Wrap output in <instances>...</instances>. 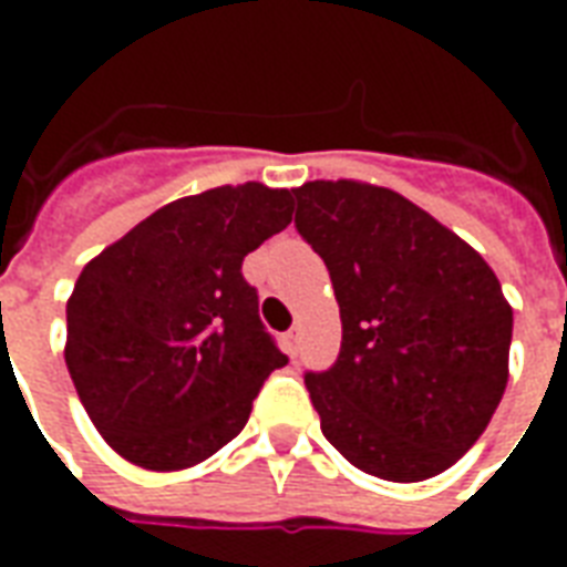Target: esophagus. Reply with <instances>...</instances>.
Returning a JSON list of instances; mask_svg holds the SVG:
<instances>
[{"label":"esophagus","instance_id":"obj_1","mask_svg":"<svg viewBox=\"0 0 567 567\" xmlns=\"http://www.w3.org/2000/svg\"><path fill=\"white\" fill-rule=\"evenodd\" d=\"M300 328H291V331L285 333V349H288V355H297L300 352Z\"/></svg>","mask_w":567,"mask_h":567}]
</instances>
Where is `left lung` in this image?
I'll return each instance as SVG.
<instances>
[{"label":"left lung","mask_w":567,"mask_h":567,"mask_svg":"<svg viewBox=\"0 0 567 567\" xmlns=\"http://www.w3.org/2000/svg\"><path fill=\"white\" fill-rule=\"evenodd\" d=\"M297 230L331 272L343 343L307 373L321 434L392 483L443 474L486 431L511 377L513 309L480 251L389 187H295Z\"/></svg>","instance_id":"8db88e82"}]
</instances>
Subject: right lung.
<instances>
[{"label": "right lung", "instance_id": "1", "mask_svg": "<svg viewBox=\"0 0 567 567\" xmlns=\"http://www.w3.org/2000/svg\"><path fill=\"white\" fill-rule=\"evenodd\" d=\"M291 212L285 187H212L166 203L81 270L63 355L121 458L185 471L246 427L264 380L288 358L260 324L243 258Z\"/></svg>", "mask_w": 567, "mask_h": 567}]
</instances>
